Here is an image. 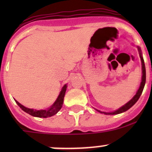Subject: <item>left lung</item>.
Wrapping results in <instances>:
<instances>
[{
	"instance_id": "1",
	"label": "left lung",
	"mask_w": 152,
	"mask_h": 152,
	"mask_svg": "<svg viewBox=\"0 0 152 152\" xmlns=\"http://www.w3.org/2000/svg\"><path fill=\"white\" fill-rule=\"evenodd\" d=\"M137 48H138V50H139V53H140V59H141V62H142V81H141V83H140V87H139L138 90H137V93H136L135 95H134V97L132 98V99H131V100L129 101V102H127L126 104H124V106H122L121 107H120L119 109H118L117 110H115V111L114 112H112V113H105V112H102L100 111V110H97L99 113H104V114L105 115H117V114H120V113H124V112L126 111V110H128L129 109L131 108L132 107L133 105L134 104L136 103V102H137V100L139 99V98H140V96H141L142 94V90H143V88H144V86H145V64H144V60H143V58H142V53H141V50H140V48L139 47H137Z\"/></svg>"
}]
</instances>
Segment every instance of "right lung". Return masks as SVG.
Returning a JSON list of instances; mask_svg holds the SVG:
<instances>
[{
  "mask_svg": "<svg viewBox=\"0 0 152 152\" xmlns=\"http://www.w3.org/2000/svg\"><path fill=\"white\" fill-rule=\"evenodd\" d=\"M67 89V85H64V87H62V90H61L60 93H59V96L56 99V102L53 103V104L50 107H49L47 110H33V109H29L27 107H24L23 105L20 104L18 101L15 100L16 103L18 104V105L23 110L24 112H26L28 114L34 116V117H37V118H48L50 117V116L54 115L55 114L58 113V112L60 110V109L62 108V104H63L64 101V97H65V92H66Z\"/></svg>",
  "mask_w": 152,
  "mask_h": 152,
  "instance_id": "1",
  "label": "right lung"
}]
</instances>
